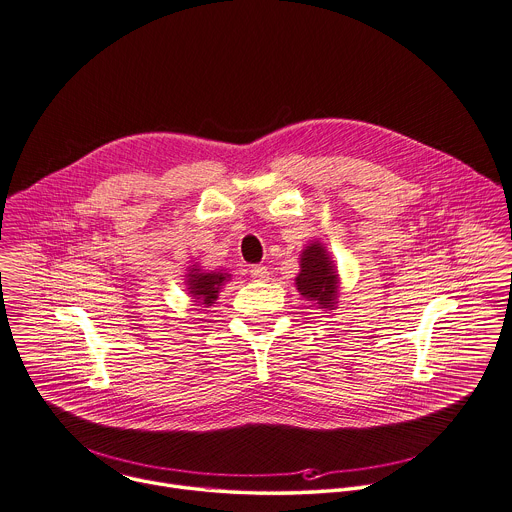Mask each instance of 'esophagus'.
Here are the masks:
<instances>
[{"mask_svg":"<svg viewBox=\"0 0 512 512\" xmlns=\"http://www.w3.org/2000/svg\"><path fill=\"white\" fill-rule=\"evenodd\" d=\"M249 273H251V279H253V281H261V283L269 281V271H267V267H263V265L251 267Z\"/></svg>","mask_w":512,"mask_h":512,"instance_id":"1","label":"esophagus"}]
</instances>
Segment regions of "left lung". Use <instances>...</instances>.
Masks as SVG:
<instances>
[{
    "mask_svg": "<svg viewBox=\"0 0 512 512\" xmlns=\"http://www.w3.org/2000/svg\"><path fill=\"white\" fill-rule=\"evenodd\" d=\"M299 295L317 309L333 311L339 305L341 277L337 265L321 241H309L299 255V275L295 277Z\"/></svg>",
    "mask_w": 512,
    "mask_h": 512,
    "instance_id": "obj_1",
    "label": "left lung"
}]
</instances>
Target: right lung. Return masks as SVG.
<instances>
[{"label":"right lung","instance_id":"add662e5","mask_svg":"<svg viewBox=\"0 0 512 512\" xmlns=\"http://www.w3.org/2000/svg\"><path fill=\"white\" fill-rule=\"evenodd\" d=\"M183 277H185L183 283L187 287V295L193 299V303L203 307H211L217 301L223 285L231 279V275L225 269L207 271L199 263L189 265Z\"/></svg>","mask_w":512,"mask_h":512}]
</instances>
